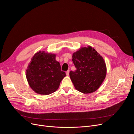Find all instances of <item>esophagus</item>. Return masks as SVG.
I'll return each instance as SVG.
<instances>
[{"label":"esophagus","instance_id":"34e87169","mask_svg":"<svg viewBox=\"0 0 134 134\" xmlns=\"http://www.w3.org/2000/svg\"><path fill=\"white\" fill-rule=\"evenodd\" d=\"M66 74L67 76H69V70H68L66 72Z\"/></svg>","mask_w":134,"mask_h":134}]
</instances>
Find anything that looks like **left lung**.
<instances>
[{"instance_id":"obj_1","label":"left lung","mask_w":134,"mask_h":134,"mask_svg":"<svg viewBox=\"0 0 134 134\" xmlns=\"http://www.w3.org/2000/svg\"><path fill=\"white\" fill-rule=\"evenodd\" d=\"M72 61L76 68L69 72L75 87L84 94L97 91L103 82L107 73L102 57L93 48H82L72 54Z\"/></svg>"}]
</instances>
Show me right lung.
<instances>
[{"mask_svg": "<svg viewBox=\"0 0 134 134\" xmlns=\"http://www.w3.org/2000/svg\"><path fill=\"white\" fill-rule=\"evenodd\" d=\"M62 71L54 54L39 51L32 58L26 70V79L30 86L36 93L48 95L58 88L66 76Z\"/></svg>", "mask_w": 134, "mask_h": 134, "instance_id": "add662e5", "label": "right lung"}]
</instances>
